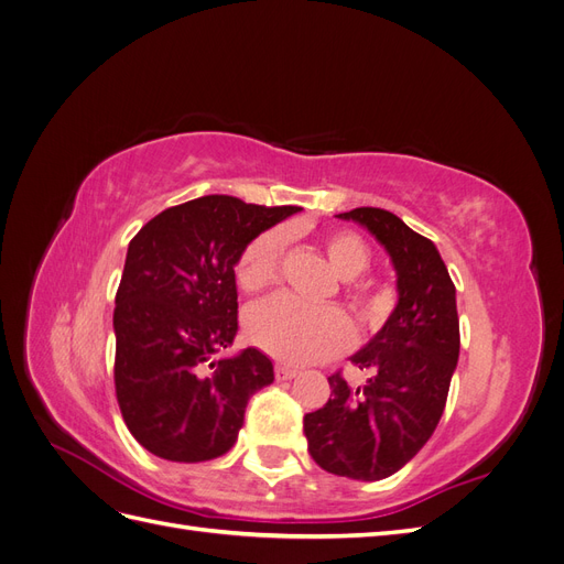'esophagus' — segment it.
Returning a JSON list of instances; mask_svg holds the SVG:
<instances>
[{
    "mask_svg": "<svg viewBox=\"0 0 564 564\" xmlns=\"http://www.w3.org/2000/svg\"><path fill=\"white\" fill-rule=\"evenodd\" d=\"M275 377H278L280 381H292V379L299 377V369L292 367V365H278V367H275Z\"/></svg>",
    "mask_w": 564,
    "mask_h": 564,
    "instance_id": "34e87169",
    "label": "esophagus"
}]
</instances>
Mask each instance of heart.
Segmentation results:
<instances>
[{
	"mask_svg": "<svg viewBox=\"0 0 564 564\" xmlns=\"http://www.w3.org/2000/svg\"><path fill=\"white\" fill-rule=\"evenodd\" d=\"M324 251L340 280H355L369 265L367 245L348 230L324 235ZM282 232L268 230L242 251L237 261V284L245 292H263L275 284L282 261ZM350 301L365 319H377L386 308V292L367 284L348 289ZM247 334L261 350L284 362H317L350 346L352 327L348 317L332 305H305L292 296H278L253 305L247 313Z\"/></svg>",
	"mask_w": 564,
	"mask_h": 564,
	"instance_id": "heart-1",
	"label": "heart"
}]
</instances>
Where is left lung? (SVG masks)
<instances>
[{
	"label": "left lung",
	"mask_w": 564,
	"mask_h": 564,
	"mask_svg": "<svg viewBox=\"0 0 564 564\" xmlns=\"http://www.w3.org/2000/svg\"><path fill=\"white\" fill-rule=\"evenodd\" d=\"M373 235L395 270L398 303L383 327L350 362L362 383L329 377L332 398L305 414L315 464L350 480L398 473L435 433L458 362L456 289L437 247L386 209L338 214Z\"/></svg>",
	"instance_id": "obj_1"
}]
</instances>
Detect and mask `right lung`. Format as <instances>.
<instances>
[{"mask_svg": "<svg viewBox=\"0 0 564 564\" xmlns=\"http://www.w3.org/2000/svg\"><path fill=\"white\" fill-rule=\"evenodd\" d=\"M296 212L207 195L164 209L129 242L112 317L115 390L150 454L176 464L224 456L249 398L275 381L259 348L224 350L237 336V261Z\"/></svg>", "mask_w": 564, "mask_h": 564, "instance_id": "1", "label": "right lung"}]
</instances>
